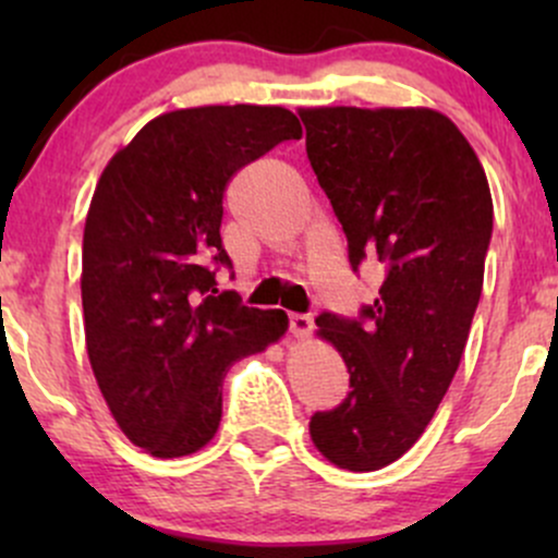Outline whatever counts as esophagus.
<instances>
[{
	"label": "esophagus",
	"mask_w": 558,
	"mask_h": 558,
	"mask_svg": "<svg viewBox=\"0 0 558 558\" xmlns=\"http://www.w3.org/2000/svg\"><path fill=\"white\" fill-rule=\"evenodd\" d=\"M288 328H291V332L296 338H306L312 332V328H315V323H312L310 315H291L288 317Z\"/></svg>",
	"instance_id": "34e87169"
}]
</instances>
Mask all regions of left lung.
Listing matches in <instances>:
<instances>
[{
	"instance_id": "left-lung-1",
	"label": "left lung",
	"mask_w": 558,
	"mask_h": 558,
	"mask_svg": "<svg viewBox=\"0 0 558 558\" xmlns=\"http://www.w3.org/2000/svg\"><path fill=\"white\" fill-rule=\"evenodd\" d=\"M306 157L349 241L386 280L362 319L317 317L349 396L310 422L330 464L375 472L420 440L462 362L483 291L493 198L483 165L430 107H304Z\"/></svg>"
}]
</instances>
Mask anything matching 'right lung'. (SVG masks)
Segmentation results:
<instances>
[{"label": "right lung", "instance_id": "add662e5", "mask_svg": "<svg viewBox=\"0 0 558 558\" xmlns=\"http://www.w3.org/2000/svg\"><path fill=\"white\" fill-rule=\"evenodd\" d=\"M301 138L286 107L165 112L114 151L83 228V325L96 386L125 438L157 459L196 453L222 417V377L288 330L283 310L217 291L222 194L243 165Z\"/></svg>", "mask_w": 558, "mask_h": 558}]
</instances>
